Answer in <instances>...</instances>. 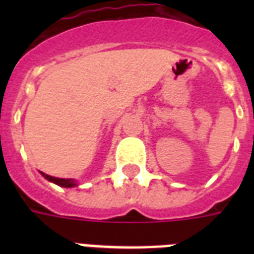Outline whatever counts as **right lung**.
Segmentation results:
<instances>
[{
	"instance_id": "obj_1",
	"label": "right lung",
	"mask_w": 254,
	"mask_h": 254,
	"mask_svg": "<svg viewBox=\"0 0 254 254\" xmlns=\"http://www.w3.org/2000/svg\"><path fill=\"white\" fill-rule=\"evenodd\" d=\"M42 175H43V177H45L47 181L53 182V183H55V185H58V186H62V187H67V189H69V187L76 186V182L73 181V179H63V178L50 177V175H47V174H43V173H42Z\"/></svg>"
}]
</instances>
